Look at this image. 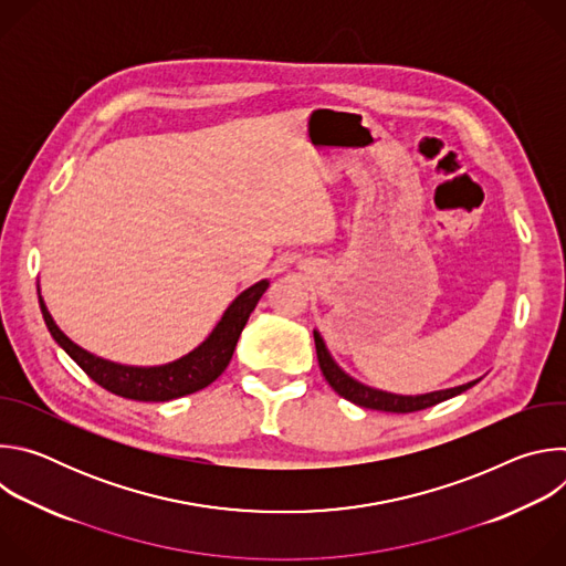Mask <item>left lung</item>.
<instances>
[{"label": "left lung", "instance_id": "left-lung-1", "mask_svg": "<svg viewBox=\"0 0 566 566\" xmlns=\"http://www.w3.org/2000/svg\"><path fill=\"white\" fill-rule=\"evenodd\" d=\"M315 338V354H317V363L322 374H325L327 382L334 387V391H338L343 398L356 402L360 408L367 410H378V412H394V415H408V412H419L426 408L437 406V402H443L465 389H470L472 385H476V380H470L465 385L459 387H450V389H439V391H430V394H419V396H402V394H389L382 389H374L367 387L358 380H354L349 374H345L336 360L332 358V354L325 347V340L317 332H313Z\"/></svg>", "mask_w": 566, "mask_h": 566}]
</instances>
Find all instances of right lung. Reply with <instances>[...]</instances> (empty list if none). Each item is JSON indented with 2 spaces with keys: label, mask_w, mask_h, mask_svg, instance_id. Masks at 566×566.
Listing matches in <instances>:
<instances>
[{
  "label": "right lung",
  "mask_w": 566,
  "mask_h": 566,
  "mask_svg": "<svg viewBox=\"0 0 566 566\" xmlns=\"http://www.w3.org/2000/svg\"><path fill=\"white\" fill-rule=\"evenodd\" d=\"M269 289V282L262 280L239 293L232 304L226 308L223 317L217 322L212 334L188 356L158 365V367H129L118 365L105 358H98L83 347H77L73 340H69L60 327L53 322L42 295H40V308L44 315L46 327L53 336V340L80 365L94 382L105 387L107 391L132 398V400H145V402H164L172 400L186 394H195L203 387H208L212 380L221 376V371L228 367L232 352L237 347V340L241 336V329L247 327V322L258 306L260 297ZM40 291V289H38Z\"/></svg>",
  "instance_id": "add662e5"
}]
</instances>
